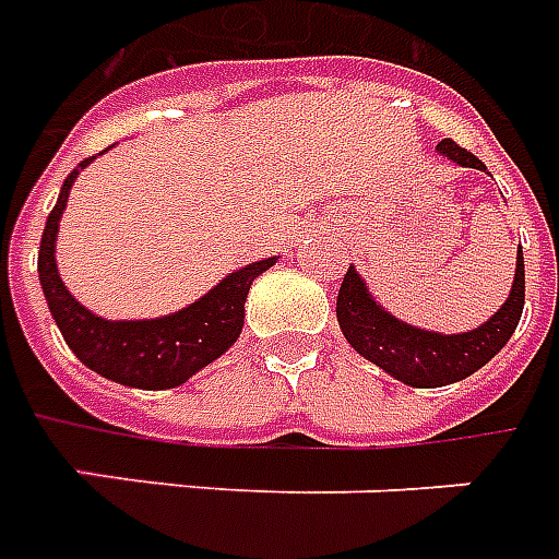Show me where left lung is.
Masks as SVG:
<instances>
[{
    "instance_id": "1",
    "label": "left lung",
    "mask_w": 559,
    "mask_h": 559,
    "mask_svg": "<svg viewBox=\"0 0 559 559\" xmlns=\"http://www.w3.org/2000/svg\"><path fill=\"white\" fill-rule=\"evenodd\" d=\"M436 153L444 155L448 162L460 167H474L486 170V165L454 144L451 138H444L436 144ZM524 309V255L522 247L515 253V276L513 288L503 300L498 312L474 326L468 333H436V330H421L394 318L385 312L380 300L368 292V283L362 274L350 264V271L344 274V283L338 288L335 300V318L342 326L344 338L350 342L356 354L365 356L368 362L383 368L385 374L401 380L413 389H439V385L460 383L465 377H472L477 368H484L503 344L510 342L515 326L522 321Z\"/></svg>"
}]
</instances>
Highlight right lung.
<instances>
[{"mask_svg": "<svg viewBox=\"0 0 559 559\" xmlns=\"http://www.w3.org/2000/svg\"><path fill=\"white\" fill-rule=\"evenodd\" d=\"M94 158L96 155L85 158L67 176L56 209L46 217L40 253H37V274H40L46 306L56 318L67 347L91 371L129 389H146V392L176 389L238 342L241 326H245L250 285L255 276L274 267L280 255L238 267L224 276L215 288H209L203 297H197L194 304H188L179 312L162 314V318L111 321V318L91 312L67 292L64 280L58 274L56 241L75 176Z\"/></svg>", "mask_w": 559, "mask_h": 559, "instance_id": "add662e5", "label": "right lung"}]
</instances>
